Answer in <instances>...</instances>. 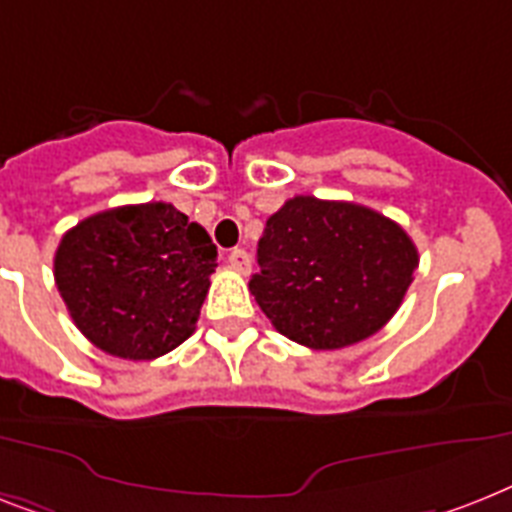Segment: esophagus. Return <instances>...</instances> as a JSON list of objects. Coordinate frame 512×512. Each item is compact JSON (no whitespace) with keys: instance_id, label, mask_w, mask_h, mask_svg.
Here are the masks:
<instances>
[{"instance_id":"1","label":"esophagus","mask_w":512,"mask_h":512,"mask_svg":"<svg viewBox=\"0 0 512 512\" xmlns=\"http://www.w3.org/2000/svg\"><path fill=\"white\" fill-rule=\"evenodd\" d=\"M249 255L247 252H244V249H231V252H228V268L231 270H236V273H249Z\"/></svg>"}]
</instances>
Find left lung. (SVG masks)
Wrapping results in <instances>:
<instances>
[{"instance_id":"8db88e82","label":"left lung","mask_w":512,"mask_h":512,"mask_svg":"<svg viewBox=\"0 0 512 512\" xmlns=\"http://www.w3.org/2000/svg\"><path fill=\"white\" fill-rule=\"evenodd\" d=\"M257 305L310 350H342L389 323L418 268L413 239L355 202L286 199L257 242Z\"/></svg>"}]
</instances>
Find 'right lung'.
<instances>
[{"instance_id":"obj_1","label":"right lung","mask_w":512,"mask_h":512,"mask_svg":"<svg viewBox=\"0 0 512 512\" xmlns=\"http://www.w3.org/2000/svg\"><path fill=\"white\" fill-rule=\"evenodd\" d=\"M218 249L168 202L112 207L62 236L54 281L94 347L155 360L186 342L210 289Z\"/></svg>"}]
</instances>
